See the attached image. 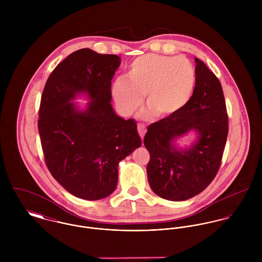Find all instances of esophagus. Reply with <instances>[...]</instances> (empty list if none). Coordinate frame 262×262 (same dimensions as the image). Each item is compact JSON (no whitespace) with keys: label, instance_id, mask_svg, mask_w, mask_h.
Listing matches in <instances>:
<instances>
[{"label":"esophagus","instance_id":"1","mask_svg":"<svg viewBox=\"0 0 262 262\" xmlns=\"http://www.w3.org/2000/svg\"><path fill=\"white\" fill-rule=\"evenodd\" d=\"M137 129H138V134H139V136L141 137V139H143L144 134H145V132H146L145 126H144L143 124H138V125H137Z\"/></svg>","mask_w":262,"mask_h":262}]
</instances>
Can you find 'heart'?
I'll return each instance as SVG.
<instances>
[{
    "label": "heart",
    "mask_w": 262,
    "mask_h": 262,
    "mask_svg": "<svg viewBox=\"0 0 262 262\" xmlns=\"http://www.w3.org/2000/svg\"><path fill=\"white\" fill-rule=\"evenodd\" d=\"M195 84V72L187 58L146 54L134 59L126 77L112 83V96L124 114L135 112L143 103L155 118H167L180 112L189 101Z\"/></svg>",
    "instance_id": "b5f03b06"
}]
</instances>
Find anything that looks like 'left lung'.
Wrapping results in <instances>:
<instances>
[{
	"mask_svg": "<svg viewBox=\"0 0 262 262\" xmlns=\"http://www.w3.org/2000/svg\"><path fill=\"white\" fill-rule=\"evenodd\" d=\"M195 85L180 112L152 123L144 145L150 159L147 178L151 189L168 201H185L208 187L215 179L228 136V114L222 85L207 66L194 58ZM190 129L199 134L187 150H177L173 140Z\"/></svg>",
	"mask_w": 262,
	"mask_h": 262,
	"instance_id": "left-lung-1",
	"label": "left lung"
}]
</instances>
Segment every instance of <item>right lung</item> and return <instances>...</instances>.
Wrapping results in <instances>:
<instances>
[{"instance_id":"1","label":"right lung","mask_w":262,"mask_h":262,"mask_svg":"<svg viewBox=\"0 0 262 262\" xmlns=\"http://www.w3.org/2000/svg\"><path fill=\"white\" fill-rule=\"evenodd\" d=\"M120 59L89 48L76 50L57 64L42 93L38 131L45 163L62 187L83 200L110 195L118 163L141 146L136 122L117 116L110 103ZM79 92L91 99L84 112L70 102Z\"/></svg>"}]
</instances>
